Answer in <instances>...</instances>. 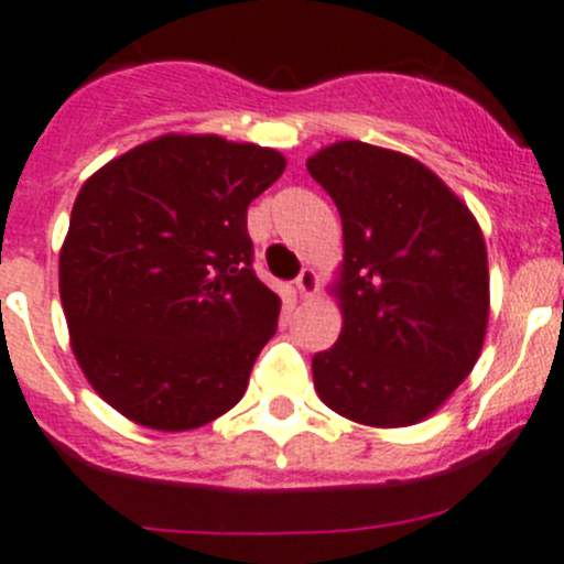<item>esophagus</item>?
<instances>
[{"instance_id":"34e87169","label":"esophagus","mask_w":564,"mask_h":564,"mask_svg":"<svg viewBox=\"0 0 564 564\" xmlns=\"http://www.w3.org/2000/svg\"><path fill=\"white\" fill-rule=\"evenodd\" d=\"M297 292H300V297L303 300H308V297H314L316 294V286H318V275L314 270H311V267H305L303 272H300L297 275Z\"/></svg>"}]
</instances>
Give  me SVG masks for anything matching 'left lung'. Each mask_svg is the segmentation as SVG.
<instances>
[{"mask_svg": "<svg viewBox=\"0 0 564 564\" xmlns=\"http://www.w3.org/2000/svg\"><path fill=\"white\" fill-rule=\"evenodd\" d=\"M308 172L340 213L333 286L338 340L314 357V388L340 417L401 429L469 377L488 324V256L475 215L403 152L335 141Z\"/></svg>", "mask_w": 564, "mask_h": 564, "instance_id": "8db88e82", "label": "left lung"}]
</instances>
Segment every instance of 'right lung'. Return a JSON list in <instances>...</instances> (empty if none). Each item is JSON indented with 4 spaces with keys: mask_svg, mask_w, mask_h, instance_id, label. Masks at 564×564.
<instances>
[{
    "mask_svg": "<svg viewBox=\"0 0 564 564\" xmlns=\"http://www.w3.org/2000/svg\"><path fill=\"white\" fill-rule=\"evenodd\" d=\"M283 169L270 147L166 133L84 182L59 297L73 355L108 406L191 431L246 395L281 311L250 267L248 204Z\"/></svg>",
    "mask_w": 564,
    "mask_h": 564,
    "instance_id": "add662e5",
    "label": "right lung"
}]
</instances>
